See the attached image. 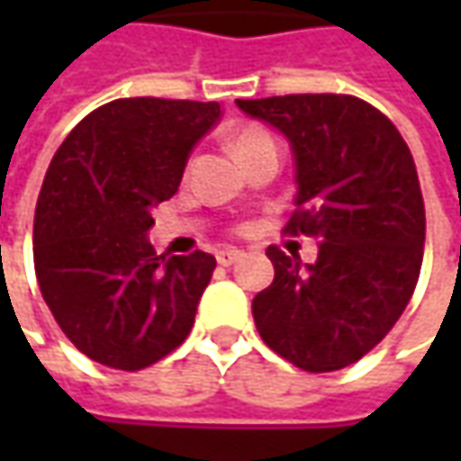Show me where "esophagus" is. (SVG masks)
Here are the masks:
<instances>
[{
	"label": "esophagus",
	"mask_w": 461,
	"mask_h": 461,
	"mask_svg": "<svg viewBox=\"0 0 461 461\" xmlns=\"http://www.w3.org/2000/svg\"><path fill=\"white\" fill-rule=\"evenodd\" d=\"M240 258H243L240 249H222V251H218V264L221 267H230V264H236Z\"/></svg>",
	"instance_id": "34e87169"
}]
</instances>
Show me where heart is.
I'll return each instance as SVG.
<instances>
[{"label":"heart","mask_w":461,"mask_h":461,"mask_svg":"<svg viewBox=\"0 0 461 461\" xmlns=\"http://www.w3.org/2000/svg\"><path fill=\"white\" fill-rule=\"evenodd\" d=\"M257 138H272V135L267 133V131H261V128H246V131H240V133L236 135L233 146H239V143H246V140H257Z\"/></svg>","instance_id":"heart-1"}]
</instances>
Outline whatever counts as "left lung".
<instances>
[{
	"mask_svg": "<svg viewBox=\"0 0 461 461\" xmlns=\"http://www.w3.org/2000/svg\"><path fill=\"white\" fill-rule=\"evenodd\" d=\"M287 138L294 161L293 233L318 240L303 264L275 246V282L251 303L264 344L305 372L359 362L416 290L426 212L398 128L348 95L236 99Z\"/></svg>",
	"mask_w": 461,
	"mask_h": 461,
	"instance_id": "1",
	"label": "left lung"
}]
</instances>
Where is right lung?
Masks as SVG:
<instances>
[{
    "mask_svg": "<svg viewBox=\"0 0 461 461\" xmlns=\"http://www.w3.org/2000/svg\"><path fill=\"white\" fill-rule=\"evenodd\" d=\"M218 102L131 97L86 115L45 171L35 275L56 323L89 359L135 372L189 336L215 257H156L151 210L174 197Z\"/></svg>",
    "mask_w": 461,
    "mask_h": 461,
    "instance_id": "obj_1",
    "label": "right lung"
}]
</instances>
